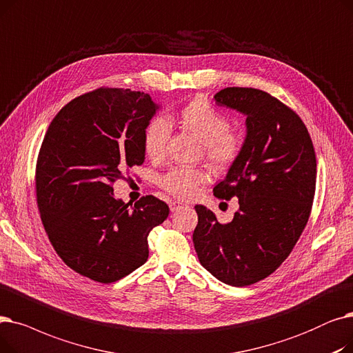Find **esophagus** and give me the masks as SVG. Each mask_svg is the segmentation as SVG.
Instances as JSON below:
<instances>
[{"label": "esophagus", "instance_id": "obj_1", "mask_svg": "<svg viewBox=\"0 0 353 353\" xmlns=\"http://www.w3.org/2000/svg\"><path fill=\"white\" fill-rule=\"evenodd\" d=\"M182 207H183V204L179 203V201H171V203H170V208H171L172 212H174V211H178V210L182 208Z\"/></svg>", "mask_w": 353, "mask_h": 353}]
</instances>
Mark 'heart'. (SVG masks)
Returning a JSON list of instances; mask_svg holds the SVG:
<instances>
[{"label":"heart","instance_id":"obj_1","mask_svg":"<svg viewBox=\"0 0 353 353\" xmlns=\"http://www.w3.org/2000/svg\"><path fill=\"white\" fill-rule=\"evenodd\" d=\"M178 123L190 130L203 143L205 159L216 170H225L236 162L241 152V142L230 129L228 117L214 108L205 97H195L176 113ZM171 125L165 117L155 116L143 129V150L152 161L163 158ZM210 181L203 168H172L161 178V187L179 199H191Z\"/></svg>","mask_w":353,"mask_h":353}]
</instances>
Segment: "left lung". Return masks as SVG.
<instances>
[{
  "label": "left lung",
  "instance_id": "8db88e82",
  "mask_svg": "<svg viewBox=\"0 0 353 353\" xmlns=\"http://www.w3.org/2000/svg\"><path fill=\"white\" fill-rule=\"evenodd\" d=\"M218 106L245 114L247 135L216 198H239L231 223L195 205L192 234L199 263L220 281L244 288L270 276L289 257L303 232L316 190V155L299 114L279 99L253 88H227Z\"/></svg>",
  "mask_w": 353,
  "mask_h": 353
}]
</instances>
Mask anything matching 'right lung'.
<instances>
[{
  "instance_id": "right-lung-1",
  "label": "right lung",
  "mask_w": 353,
  "mask_h": 353,
  "mask_svg": "<svg viewBox=\"0 0 353 353\" xmlns=\"http://www.w3.org/2000/svg\"><path fill=\"white\" fill-rule=\"evenodd\" d=\"M158 109L148 93L100 88L67 103L46 132L36 166L41 221L60 259L94 281L145 264L149 232L170 214L152 195L129 208L112 187L143 163V129Z\"/></svg>"
}]
</instances>
